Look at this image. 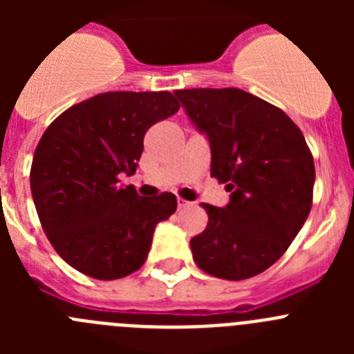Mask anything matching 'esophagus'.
I'll return each mask as SVG.
<instances>
[{"mask_svg":"<svg viewBox=\"0 0 354 354\" xmlns=\"http://www.w3.org/2000/svg\"><path fill=\"white\" fill-rule=\"evenodd\" d=\"M187 205H189V202H187V200L177 198V207H179V209H184V207H187Z\"/></svg>","mask_w":354,"mask_h":354,"instance_id":"obj_1","label":"esophagus"}]
</instances>
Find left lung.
I'll list each match as a JSON object with an SVG mask.
<instances>
[{
  "label": "left lung",
  "instance_id": "left-lung-1",
  "mask_svg": "<svg viewBox=\"0 0 354 354\" xmlns=\"http://www.w3.org/2000/svg\"><path fill=\"white\" fill-rule=\"evenodd\" d=\"M211 147V175L227 184L225 207L202 204L207 227L189 241L196 266L245 280L282 257L308 218L314 158L282 109L239 88L175 90Z\"/></svg>",
  "mask_w": 354,
  "mask_h": 354
}]
</instances>
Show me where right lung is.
Wrapping results in <instances>:
<instances>
[{
    "label": "right lung",
    "mask_w": 354,
    "mask_h": 354,
    "mask_svg": "<svg viewBox=\"0 0 354 354\" xmlns=\"http://www.w3.org/2000/svg\"><path fill=\"white\" fill-rule=\"evenodd\" d=\"M170 92H108L68 108L42 134L30 186L44 232L80 273L117 280L140 270L159 221L177 209L162 193L142 198L118 175H133L143 136L179 111Z\"/></svg>",
    "instance_id": "right-lung-1"
}]
</instances>
